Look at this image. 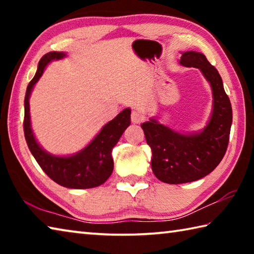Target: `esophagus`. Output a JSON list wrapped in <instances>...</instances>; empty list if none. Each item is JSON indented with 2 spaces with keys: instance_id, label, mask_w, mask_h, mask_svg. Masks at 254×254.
<instances>
[{
  "instance_id": "esophagus-1",
  "label": "esophagus",
  "mask_w": 254,
  "mask_h": 254,
  "mask_svg": "<svg viewBox=\"0 0 254 254\" xmlns=\"http://www.w3.org/2000/svg\"><path fill=\"white\" fill-rule=\"evenodd\" d=\"M144 120V117L142 114L140 113L139 111H132V113H131V121H132V123H135V124H137V123H141Z\"/></svg>"
}]
</instances>
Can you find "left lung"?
I'll list each match as a JSON object with an SVG mask.
<instances>
[{
  "instance_id": "left-lung-1",
  "label": "left lung",
  "mask_w": 254,
  "mask_h": 254,
  "mask_svg": "<svg viewBox=\"0 0 254 254\" xmlns=\"http://www.w3.org/2000/svg\"><path fill=\"white\" fill-rule=\"evenodd\" d=\"M179 64L198 68L212 88L213 106L204 128L185 133L163 126L156 118L141 124L152 151L151 168L166 184H185L201 179L222 161L229 144L232 106L222 77L201 53L185 51Z\"/></svg>"
}]
</instances>
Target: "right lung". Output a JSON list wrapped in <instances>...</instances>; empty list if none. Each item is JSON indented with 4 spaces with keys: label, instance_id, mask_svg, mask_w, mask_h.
Returning <instances> with one entry per match:
<instances>
[{
    "label": "right lung",
    "instance_id": "obj_1",
    "mask_svg": "<svg viewBox=\"0 0 254 254\" xmlns=\"http://www.w3.org/2000/svg\"><path fill=\"white\" fill-rule=\"evenodd\" d=\"M63 51L46 54L38 64L36 75L30 81L24 97L23 130L27 144L41 169L60 186L74 189H86L101 186L113 173L112 150L119 142L126 128L131 124V109H124L112 121L106 123L95 137L80 151L69 156H56L41 147L32 131L30 118V95L34 85L40 79L46 67L54 60L66 57Z\"/></svg>",
    "mask_w": 254,
    "mask_h": 254
}]
</instances>
